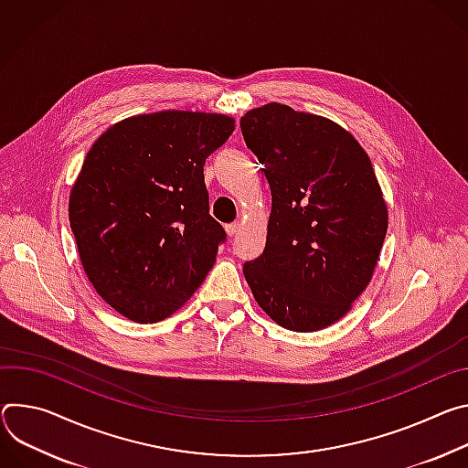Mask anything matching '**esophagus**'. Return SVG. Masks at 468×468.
<instances>
[{"mask_svg":"<svg viewBox=\"0 0 468 468\" xmlns=\"http://www.w3.org/2000/svg\"><path fill=\"white\" fill-rule=\"evenodd\" d=\"M225 230H227L229 236H234V234H238V230H239V223H229V225L225 227Z\"/></svg>","mask_w":468,"mask_h":468,"instance_id":"esophagus-1","label":"esophagus"}]
</instances>
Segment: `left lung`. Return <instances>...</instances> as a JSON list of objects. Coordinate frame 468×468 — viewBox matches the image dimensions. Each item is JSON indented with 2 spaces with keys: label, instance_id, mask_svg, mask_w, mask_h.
<instances>
[{
  "label": "left lung",
  "instance_id": "8db88e82",
  "mask_svg": "<svg viewBox=\"0 0 468 468\" xmlns=\"http://www.w3.org/2000/svg\"><path fill=\"white\" fill-rule=\"evenodd\" d=\"M239 126L271 187L266 249L243 264L245 281L279 325L320 331L368 286L385 241L372 162L336 122L282 103L245 113Z\"/></svg>",
  "mask_w": 468,
  "mask_h": 468
}]
</instances>
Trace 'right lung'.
I'll return each instance as SVG.
<instances>
[{
    "label": "right lung",
    "instance_id": "obj_1",
    "mask_svg": "<svg viewBox=\"0 0 468 468\" xmlns=\"http://www.w3.org/2000/svg\"><path fill=\"white\" fill-rule=\"evenodd\" d=\"M232 132L227 115L160 112L117 122L87 152L70 229L90 284L124 318L162 322L212 270L227 232L204 164Z\"/></svg>",
    "mask_w": 468,
    "mask_h": 468
}]
</instances>
